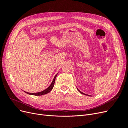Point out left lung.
Here are the masks:
<instances>
[{
	"instance_id": "left-lung-1",
	"label": "left lung",
	"mask_w": 128,
	"mask_h": 128,
	"mask_svg": "<svg viewBox=\"0 0 128 128\" xmlns=\"http://www.w3.org/2000/svg\"><path fill=\"white\" fill-rule=\"evenodd\" d=\"M77 90H78L80 93V94H84V95H86V96H89V95H88V94H84V93H83V92H81V91H80L79 90H78V88H77Z\"/></svg>"
}]
</instances>
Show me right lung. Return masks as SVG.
<instances>
[{
  "instance_id": "obj_1",
  "label": "right lung",
  "mask_w": 128,
  "mask_h": 128,
  "mask_svg": "<svg viewBox=\"0 0 128 128\" xmlns=\"http://www.w3.org/2000/svg\"><path fill=\"white\" fill-rule=\"evenodd\" d=\"M58 74H56V76H54V77L53 80L52 81V82L51 83V85H50V86L47 88L45 89V90H44V91H42V92H37V93H29V92H25V91L24 92L27 94H31V95H34V96H42V95H43V94H48V93H49L50 91H51L52 90V88H53L54 86V83H55L56 78V76L58 75Z\"/></svg>"
}]
</instances>
